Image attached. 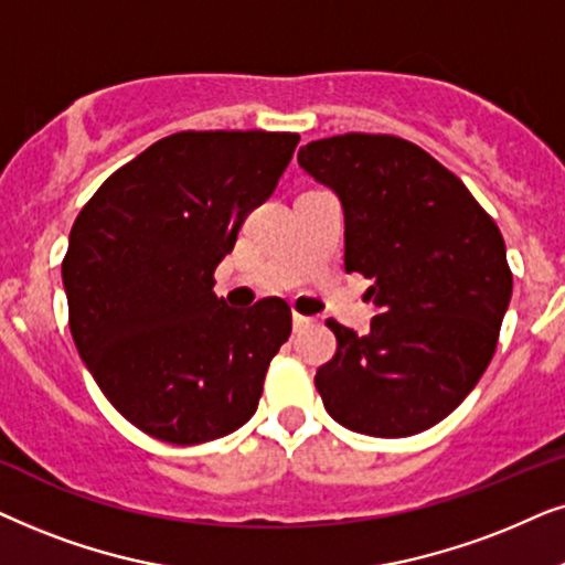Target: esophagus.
<instances>
[{
  "mask_svg": "<svg viewBox=\"0 0 565 565\" xmlns=\"http://www.w3.org/2000/svg\"><path fill=\"white\" fill-rule=\"evenodd\" d=\"M295 333H302L305 328H310V322H312V318H305V315H299V312H295Z\"/></svg>",
  "mask_w": 565,
  "mask_h": 565,
  "instance_id": "34e87169",
  "label": "esophagus"
}]
</instances>
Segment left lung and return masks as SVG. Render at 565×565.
I'll use <instances>...</instances> for the list:
<instances>
[{
    "mask_svg": "<svg viewBox=\"0 0 565 565\" xmlns=\"http://www.w3.org/2000/svg\"><path fill=\"white\" fill-rule=\"evenodd\" d=\"M333 188L345 270L370 278L359 335L328 320L335 356L315 374L326 411L351 431L397 439L447 418L491 364L511 299L495 222L445 164L390 134H343L299 149Z\"/></svg>",
    "mask_w": 565,
    "mask_h": 565,
    "instance_id": "1",
    "label": "left lung"
}]
</instances>
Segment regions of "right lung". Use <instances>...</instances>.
Here are the masks:
<instances>
[{"label":"right lung","mask_w":565,"mask_h":565,"mask_svg":"<svg viewBox=\"0 0 565 565\" xmlns=\"http://www.w3.org/2000/svg\"><path fill=\"white\" fill-rule=\"evenodd\" d=\"M297 141L172 134L113 172L74 220L62 263L74 345L113 408L154 439H220L258 408L291 310L276 297L232 310L214 270Z\"/></svg>","instance_id":"obj_1"}]
</instances>
